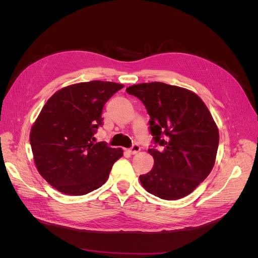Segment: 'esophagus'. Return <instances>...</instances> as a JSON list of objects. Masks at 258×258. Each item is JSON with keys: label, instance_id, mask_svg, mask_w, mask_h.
<instances>
[{"label": "esophagus", "instance_id": "esophagus-1", "mask_svg": "<svg viewBox=\"0 0 258 258\" xmlns=\"http://www.w3.org/2000/svg\"><path fill=\"white\" fill-rule=\"evenodd\" d=\"M140 151H141V147H140V145H139V144H134L128 152H129L131 155H136V154H138Z\"/></svg>", "mask_w": 258, "mask_h": 258}]
</instances>
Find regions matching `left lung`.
<instances>
[{
	"instance_id": "1",
	"label": "left lung",
	"mask_w": 258,
	"mask_h": 258,
	"mask_svg": "<svg viewBox=\"0 0 258 258\" xmlns=\"http://www.w3.org/2000/svg\"><path fill=\"white\" fill-rule=\"evenodd\" d=\"M145 105L150 130L159 150L150 148L154 167L140 175L144 188L165 200L189 195L213 169L218 129L212 115L196 93L160 82L126 89Z\"/></svg>"
}]
</instances>
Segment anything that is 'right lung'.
Returning <instances> with one entry per match:
<instances>
[{"mask_svg":"<svg viewBox=\"0 0 258 258\" xmlns=\"http://www.w3.org/2000/svg\"><path fill=\"white\" fill-rule=\"evenodd\" d=\"M122 84L91 81L67 86L43 106L30 132L35 166L60 192L82 196L102 186L121 148L95 143L102 108Z\"/></svg>","mask_w":258,"mask_h":258,"instance_id":"1","label":"right lung"}]
</instances>
